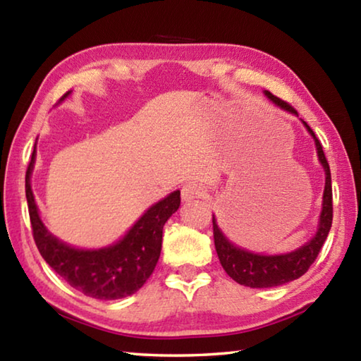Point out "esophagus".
<instances>
[{
	"mask_svg": "<svg viewBox=\"0 0 361 361\" xmlns=\"http://www.w3.org/2000/svg\"><path fill=\"white\" fill-rule=\"evenodd\" d=\"M207 192L205 186L200 185V183H188V185L183 186L181 189V199L185 200V202H189V200H194V199H200L204 197Z\"/></svg>",
	"mask_w": 361,
	"mask_h": 361,
	"instance_id": "1",
	"label": "esophagus"
}]
</instances>
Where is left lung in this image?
Masks as SVG:
<instances>
[{"label":"left lung","mask_w":361,"mask_h":361,"mask_svg":"<svg viewBox=\"0 0 361 361\" xmlns=\"http://www.w3.org/2000/svg\"><path fill=\"white\" fill-rule=\"evenodd\" d=\"M267 99H271L277 106L286 109L293 114H298V111L293 108L290 103L283 102L279 97L272 95L269 90L264 92ZM304 122V121H302ZM305 129L309 130L310 135L315 140L317 146V154H319V161L325 169V191H323V207L320 213V223L317 234L310 239L305 245L301 248L295 250V252L286 253V255H258V253H250L247 250H242L235 247L234 243L228 240L221 229L218 228L215 215H213V239H215V248L218 253L219 262H221L226 274L235 280L237 283L243 286H250V288H271V286H279L283 283H288L291 280H296L305 272L309 271V267L314 264V261L319 256L320 250L325 243L328 232L331 229L333 223V189H331V172H329L328 161L323 152L322 143L319 138L315 137L314 130L305 124Z\"/></svg>","instance_id":"1"}]
</instances>
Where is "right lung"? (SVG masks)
<instances>
[{
	"label": "right lung",
	"mask_w": 361,
	"mask_h": 361,
	"mask_svg": "<svg viewBox=\"0 0 361 361\" xmlns=\"http://www.w3.org/2000/svg\"><path fill=\"white\" fill-rule=\"evenodd\" d=\"M66 95L70 92H66L60 102ZM35 152L33 149L25 175V194L33 239L42 258L73 288L85 296L111 301L137 293L157 264L162 248L164 224L178 210L180 191H173L146 210L124 239L114 245L102 250L73 248L47 232L38 215V207L30 186Z\"/></svg>",
	"instance_id": "obj_1"
}]
</instances>
